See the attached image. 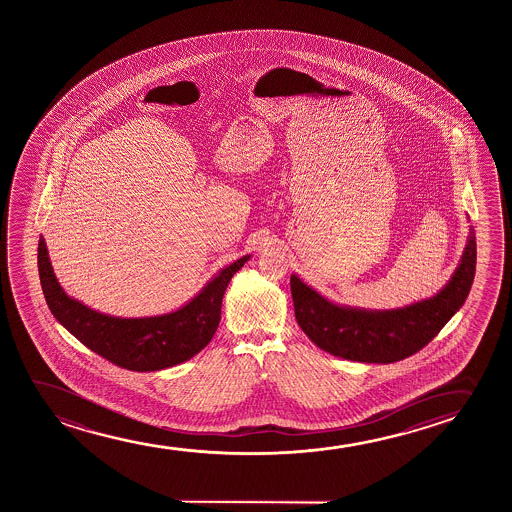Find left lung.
Masks as SVG:
<instances>
[{"label": "left lung", "mask_w": 512, "mask_h": 512, "mask_svg": "<svg viewBox=\"0 0 512 512\" xmlns=\"http://www.w3.org/2000/svg\"><path fill=\"white\" fill-rule=\"evenodd\" d=\"M476 274V234L470 227L462 259L448 283L423 301L397 309H365L330 301L292 274L295 320L313 343L334 357L392 364L434 339L469 295Z\"/></svg>", "instance_id": "1"}]
</instances>
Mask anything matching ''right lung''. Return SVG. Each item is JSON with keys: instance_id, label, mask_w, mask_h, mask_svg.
<instances>
[{"instance_id": "obj_1", "label": "right lung", "mask_w": 512, "mask_h": 512, "mask_svg": "<svg viewBox=\"0 0 512 512\" xmlns=\"http://www.w3.org/2000/svg\"><path fill=\"white\" fill-rule=\"evenodd\" d=\"M252 255L220 269L189 302L171 313L140 318L106 315L64 292L45 239L38 243V273L50 313L80 343L119 367L152 372L197 355L217 332L225 288Z\"/></svg>"}]
</instances>
